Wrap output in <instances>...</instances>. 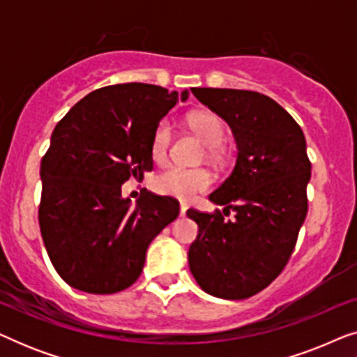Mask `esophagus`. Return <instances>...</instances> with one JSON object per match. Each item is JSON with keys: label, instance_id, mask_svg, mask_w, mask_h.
<instances>
[{"label": "esophagus", "instance_id": "34e87169", "mask_svg": "<svg viewBox=\"0 0 357 357\" xmlns=\"http://www.w3.org/2000/svg\"><path fill=\"white\" fill-rule=\"evenodd\" d=\"M187 209H188L187 204H185V203L180 204V216H185V213H187Z\"/></svg>", "mask_w": 357, "mask_h": 357}]
</instances>
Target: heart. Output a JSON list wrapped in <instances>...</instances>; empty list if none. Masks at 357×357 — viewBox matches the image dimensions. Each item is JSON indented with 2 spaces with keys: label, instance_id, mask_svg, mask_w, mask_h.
Listing matches in <instances>:
<instances>
[{
  "label": "heart",
  "instance_id": "obj_1",
  "mask_svg": "<svg viewBox=\"0 0 357 357\" xmlns=\"http://www.w3.org/2000/svg\"><path fill=\"white\" fill-rule=\"evenodd\" d=\"M188 125L193 133L208 146L209 155H218V146L224 139V125L218 115L211 112H197L188 116ZM172 141V126L169 121H160L151 139V154L155 160H162ZM211 185V175L203 169L170 167L154 178L155 192L167 197L190 202L199 192Z\"/></svg>",
  "mask_w": 357,
  "mask_h": 357
}]
</instances>
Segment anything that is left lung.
<instances>
[{
  "label": "left lung",
  "mask_w": 357,
  "mask_h": 357,
  "mask_svg": "<svg viewBox=\"0 0 357 357\" xmlns=\"http://www.w3.org/2000/svg\"><path fill=\"white\" fill-rule=\"evenodd\" d=\"M193 96L231 126L237 144L232 172L209 202L232 209H188L198 224L190 271L199 287L221 299H247L270 284L294 250L307 216L310 160L296 120L253 91L193 87Z\"/></svg>",
  "instance_id": "1"
}]
</instances>
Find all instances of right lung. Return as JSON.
<instances>
[{
    "label": "right lung",
    "instance_id": "obj_1",
    "mask_svg": "<svg viewBox=\"0 0 357 357\" xmlns=\"http://www.w3.org/2000/svg\"><path fill=\"white\" fill-rule=\"evenodd\" d=\"M188 96L143 82L107 86L53 130L40 164L38 224L53 268L75 289L114 294L130 287L149 243L177 219L174 198L144 190L131 204L121 185L153 169L154 130Z\"/></svg>",
    "mask_w": 357,
    "mask_h": 357
}]
</instances>
